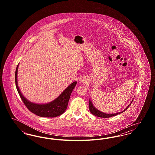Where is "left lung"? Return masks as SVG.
Returning a JSON list of instances; mask_svg holds the SVG:
<instances>
[{
    "mask_svg": "<svg viewBox=\"0 0 155 155\" xmlns=\"http://www.w3.org/2000/svg\"><path fill=\"white\" fill-rule=\"evenodd\" d=\"M133 102V101L131 102V103ZM131 103H130L128 106L124 110L121 112H119L117 113H115V114H106V113H104L103 112L101 111L98 110L97 109H96V108L94 106L93 104L92 103L91 101L89 100V110L91 111V113L94 114V116H97V117H102V118H109V117H113V116H116L117 114H119L124 111H125L128 107L129 106H130V104H131Z\"/></svg>",
    "mask_w": 155,
    "mask_h": 155,
    "instance_id": "obj_1",
    "label": "left lung"
}]
</instances>
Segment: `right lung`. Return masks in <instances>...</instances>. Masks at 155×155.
Wrapping results in <instances>:
<instances>
[{
	"instance_id": "right-lung-1",
	"label": "right lung",
	"mask_w": 155,
	"mask_h": 155,
	"mask_svg": "<svg viewBox=\"0 0 155 155\" xmlns=\"http://www.w3.org/2000/svg\"><path fill=\"white\" fill-rule=\"evenodd\" d=\"M18 65H17L15 73V82L17 91L19 94L23 103L29 110L40 117H56L62 114L67 107L68 103L71 92L77 84V82L71 84L60 96L55 100L47 104H39L32 103L28 101L21 93L17 85V70Z\"/></svg>"
}]
</instances>
